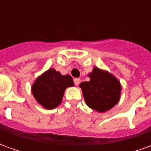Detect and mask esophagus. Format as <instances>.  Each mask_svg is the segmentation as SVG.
Masks as SVG:
<instances>
[{"instance_id": "34e87169", "label": "esophagus", "mask_w": 151, "mask_h": 151, "mask_svg": "<svg viewBox=\"0 0 151 151\" xmlns=\"http://www.w3.org/2000/svg\"><path fill=\"white\" fill-rule=\"evenodd\" d=\"M73 82H74V83H75L76 86L79 85V83L81 82V79L80 78H74L73 79Z\"/></svg>"}]
</instances>
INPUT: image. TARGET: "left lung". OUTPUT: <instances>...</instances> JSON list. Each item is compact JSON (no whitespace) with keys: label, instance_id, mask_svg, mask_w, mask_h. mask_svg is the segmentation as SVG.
<instances>
[{"label":"left lung","instance_id":"left-lung-1","mask_svg":"<svg viewBox=\"0 0 151 151\" xmlns=\"http://www.w3.org/2000/svg\"><path fill=\"white\" fill-rule=\"evenodd\" d=\"M89 82H82L83 97L89 108L98 112H105L118 104L121 94L120 81L104 69L94 67L88 73Z\"/></svg>","mask_w":151,"mask_h":151}]
</instances>
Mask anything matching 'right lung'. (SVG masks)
<instances>
[{"label":"right lung","mask_w":151,"mask_h":151,"mask_svg":"<svg viewBox=\"0 0 151 151\" xmlns=\"http://www.w3.org/2000/svg\"><path fill=\"white\" fill-rule=\"evenodd\" d=\"M74 86L72 77L51 68L37 77L31 86L34 98L45 109H54L62 102L66 88Z\"/></svg>","instance_id":"obj_1"}]
</instances>
